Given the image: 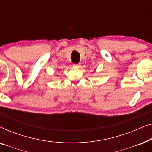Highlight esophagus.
<instances>
[{"label":"esophagus","mask_w":152,"mask_h":152,"mask_svg":"<svg viewBox=\"0 0 152 152\" xmlns=\"http://www.w3.org/2000/svg\"><path fill=\"white\" fill-rule=\"evenodd\" d=\"M73 67L75 68H80L81 67V64H73Z\"/></svg>","instance_id":"1"}]
</instances>
